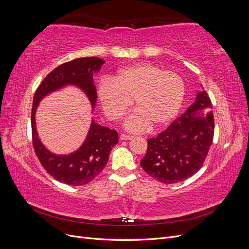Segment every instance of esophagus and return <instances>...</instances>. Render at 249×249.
I'll use <instances>...</instances> for the list:
<instances>
[{
  "instance_id": "1",
  "label": "esophagus",
  "mask_w": 249,
  "mask_h": 249,
  "mask_svg": "<svg viewBox=\"0 0 249 249\" xmlns=\"http://www.w3.org/2000/svg\"><path fill=\"white\" fill-rule=\"evenodd\" d=\"M120 139H122V140H131V139H133V136H130V135H125V134H122V135H120Z\"/></svg>"
}]
</instances>
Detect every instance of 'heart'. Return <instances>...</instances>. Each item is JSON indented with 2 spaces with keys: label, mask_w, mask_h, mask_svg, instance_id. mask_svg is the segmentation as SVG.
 I'll return each mask as SVG.
<instances>
[{
  "label": "heart",
  "mask_w": 249,
  "mask_h": 249,
  "mask_svg": "<svg viewBox=\"0 0 249 249\" xmlns=\"http://www.w3.org/2000/svg\"><path fill=\"white\" fill-rule=\"evenodd\" d=\"M104 112L119 120L133 105L135 109L124 126L141 132L152 124L161 127L172 122L182 107L185 83L177 72L150 63H138L118 71L113 79H104L97 87Z\"/></svg>",
  "instance_id": "b5f03b06"
}]
</instances>
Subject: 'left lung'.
<instances>
[{
  "instance_id": "8db88e82",
  "label": "left lung",
  "mask_w": 249,
  "mask_h": 249,
  "mask_svg": "<svg viewBox=\"0 0 249 249\" xmlns=\"http://www.w3.org/2000/svg\"><path fill=\"white\" fill-rule=\"evenodd\" d=\"M214 116L205 90L166 130L147 140L140 161L148 175L163 184H176L192 177L202 166L212 145Z\"/></svg>"
}]
</instances>
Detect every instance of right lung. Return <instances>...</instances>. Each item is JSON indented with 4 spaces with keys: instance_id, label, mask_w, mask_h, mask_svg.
<instances>
[{
    "instance_id": "add662e5",
    "label": "right lung",
    "mask_w": 249,
    "mask_h": 249,
    "mask_svg": "<svg viewBox=\"0 0 249 249\" xmlns=\"http://www.w3.org/2000/svg\"><path fill=\"white\" fill-rule=\"evenodd\" d=\"M105 61L97 57H85L71 60L59 65L51 71L37 88L32 106L31 124L34 150L42 167L59 182L82 186L88 184L102 172L109 160L112 148L118 142V134L91 120L83 144L71 154L56 155L42 144L36 130L35 114L39 102L50 93L66 86H76L86 94L92 111L97 99L93 74L99 72Z\"/></svg>"
}]
</instances>
